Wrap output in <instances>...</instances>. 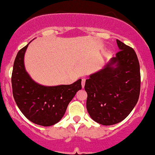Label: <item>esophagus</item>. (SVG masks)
Segmentation results:
<instances>
[{
	"mask_svg": "<svg viewBox=\"0 0 155 155\" xmlns=\"http://www.w3.org/2000/svg\"><path fill=\"white\" fill-rule=\"evenodd\" d=\"M85 81H86L85 79H81V86H82V88L84 87V85H85Z\"/></svg>",
	"mask_w": 155,
	"mask_h": 155,
	"instance_id": "34e87169",
	"label": "esophagus"
}]
</instances>
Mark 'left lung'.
<instances>
[{
    "label": "left lung",
    "instance_id": "left-lung-1",
    "mask_svg": "<svg viewBox=\"0 0 155 155\" xmlns=\"http://www.w3.org/2000/svg\"><path fill=\"white\" fill-rule=\"evenodd\" d=\"M119 51L100 71L86 80L87 109L91 118L109 126L120 122L137 103L140 68L132 48L117 39Z\"/></svg>",
    "mask_w": 155,
    "mask_h": 155
}]
</instances>
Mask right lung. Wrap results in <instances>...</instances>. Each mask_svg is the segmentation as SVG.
<instances>
[{
	"instance_id": "obj_1",
	"label": "right lung",
	"mask_w": 155,
	"mask_h": 155,
	"mask_svg": "<svg viewBox=\"0 0 155 155\" xmlns=\"http://www.w3.org/2000/svg\"><path fill=\"white\" fill-rule=\"evenodd\" d=\"M29 44L18 52L13 64L11 77L13 98L28 120L41 126H52L61 119L68 104L81 89V79L69 85L54 87L35 82L24 66V55Z\"/></svg>"
}]
</instances>
